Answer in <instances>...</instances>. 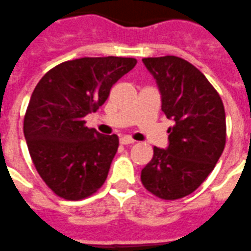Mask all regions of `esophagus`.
<instances>
[{"label":"esophagus","instance_id":"esophagus-1","mask_svg":"<svg viewBox=\"0 0 251 251\" xmlns=\"http://www.w3.org/2000/svg\"><path fill=\"white\" fill-rule=\"evenodd\" d=\"M120 143L122 144H133L135 143V140H133L131 136H123V138H120Z\"/></svg>","mask_w":251,"mask_h":251}]
</instances>
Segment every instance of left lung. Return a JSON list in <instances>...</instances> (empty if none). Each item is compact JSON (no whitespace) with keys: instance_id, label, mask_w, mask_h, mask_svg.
<instances>
[{"instance_id":"left-lung-1","label":"left lung","mask_w":251,"mask_h":251,"mask_svg":"<svg viewBox=\"0 0 251 251\" xmlns=\"http://www.w3.org/2000/svg\"><path fill=\"white\" fill-rule=\"evenodd\" d=\"M162 96V111L174 120L167 148L153 147L142 170V183L166 201L194 193L221 158L226 143V115L218 92L193 64L176 57L143 58Z\"/></svg>"}]
</instances>
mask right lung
<instances>
[{"instance_id":"obj_1","label":"right lung","mask_w":251,"mask_h":251,"mask_svg":"<svg viewBox=\"0 0 251 251\" xmlns=\"http://www.w3.org/2000/svg\"><path fill=\"white\" fill-rule=\"evenodd\" d=\"M132 57H83L58 64L43 76L24 118L33 164L53 193L80 201L107 179L119 147L118 135L85 127L111 88L133 67Z\"/></svg>"}]
</instances>
